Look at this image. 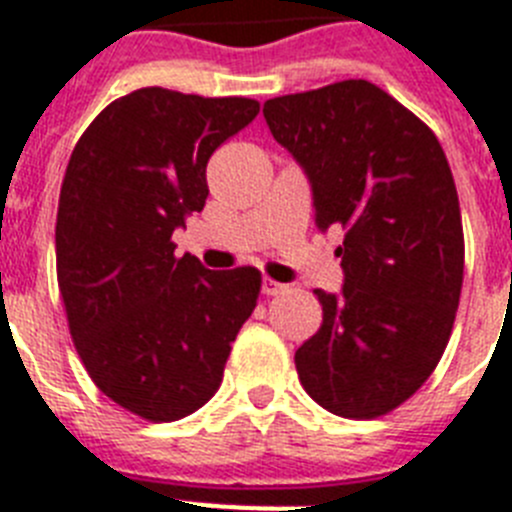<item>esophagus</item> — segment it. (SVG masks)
Masks as SVG:
<instances>
[{"label":"esophagus","mask_w":512,"mask_h":512,"mask_svg":"<svg viewBox=\"0 0 512 512\" xmlns=\"http://www.w3.org/2000/svg\"><path fill=\"white\" fill-rule=\"evenodd\" d=\"M289 291V286L286 283H278L273 281V278H263V294L265 296H278V294H286Z\"/></svg>","instance_id":"esophagus-1"}]
</instances>
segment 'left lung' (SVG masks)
Here are the masks:
<instances>
[{
  "label": "left lung",
  "mask_w": 512,
  "mask_h": 512,
  "mask_svg": "<svg viewBox=\"0 0 512 512\" xmlns=\"http://www.w3.org/2000/svg\"><path fill=\"white\" fill-rule=\"evenodd\" d=\"M263 114L307 174L317 229L346 231L343 289H315L322 325L296 351L299 380L330 414H388L432 375L461 299L448 158L422 119L367 80L270 98Z\"/></svg>",
  "instance_id": "8db88e82"
}]
</instances>
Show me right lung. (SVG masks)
Segmentation results:
<instances>
[{"instance_id":"right-lung-1","label":"right lung","mask_w":512,"mask_h":512,"mask_svg":"<svg viewBox=\"0 0 512 512\" xmlns=\"http://www.w3.org/2000/svg\"><path fill=\"white\" fill-rule=\"evenodd\" d=\"M252 98L140 88L90 122L57 213V278L75 349L103 395L148 422L213 398L260 294L255 268L208 270L171 234L208 197L213 150L257 117Z\"/></svg>"}]
</instances>
